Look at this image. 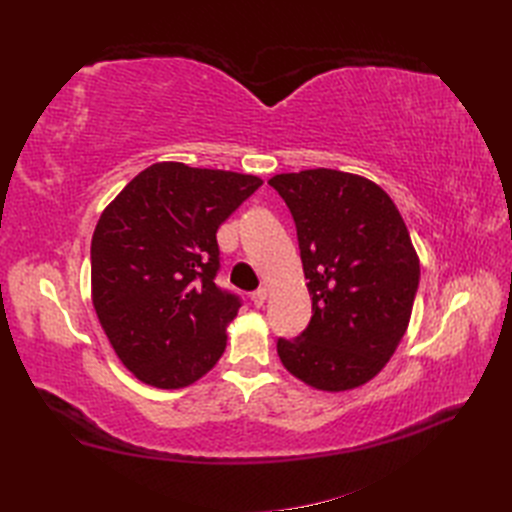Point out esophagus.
I'll return each mask as SVG.
<instances>
[{"label":"esophagus","instance_id":"esophagus-1","mask_svg":"<svg viewBox=\"0 0 512 512\" xmlns=\"http://www.w3.org/2000/svg\"><path fill=\"white\" fill-rule=\"evenodd\" d=\"M250 299H252V303H254L256 307L265 305V301H267V288H258V290H254V292L250 294Z\"/></svg>","mask_w":512,"mask_h":512}]
</instances>
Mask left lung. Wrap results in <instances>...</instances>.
<instances>
[{"instance_id":"1","label":"left lung","mask_w":512,"mask_h":512,"mask_svg":"<svg viewBox=\"0 0 512 512\" xmlns=\"http://www.w3.org/2000/svg\"><path fill=\"white\" fill-rule=\"evenodd\" d=\"M297 226L312 320L277 354L292 376L320 391L374 378L404 337L421 277L410 232L391 196L333 168L269 179Z\"/></svg>"}]
</instances>
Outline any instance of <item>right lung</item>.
Returning <instances> with one entry per match:
<instances>
[{
  "instance_id": "right-lung-1",
  "label": "right lung",
  "mask_w": 512,
  "mask_h": 512,
  "mask_svg": "<svg viewBox=\"0 0 512 512\" xmlns=\"http://www.w3.org/2000/svg\"><path fill=\"white\" fill-rule=\"evenodd\" d=\"M260 185L254 175L158 162L100 215L91 239V301L138 380L183 389L218 363L241 299L215 284V232Z\"/></svg>"
}]
</instances>
